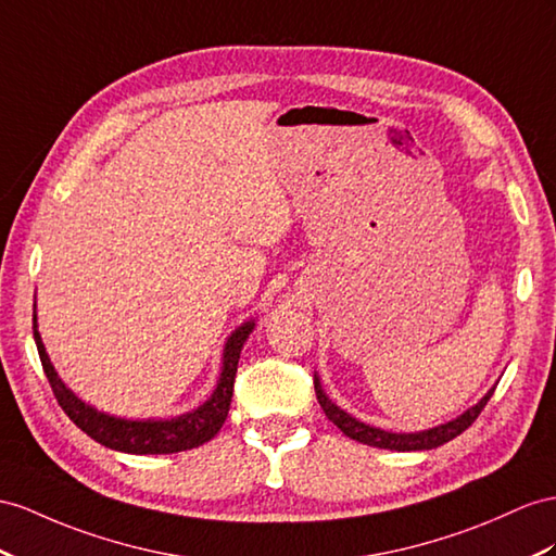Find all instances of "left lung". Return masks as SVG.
<instances>
[{
  "label": "left lung",
  "mask_w": 556,
  "mask_h": 556,
  "mask_svg": "<svg viewBox=\"0 0 556 556\" xmlns=\"http://www.w3.org/2000/svg\"><path fill=\"white\" fill-rule=\"evenodd\" d=\"M315 392H317V400L324 408L326 418H329L340 432H343L345 437L359 441V444H368V446H376V448H390V451H427V448H437L441 444H446V441L455 439L458 434H463L469 425H472L479 414L483 410V406L489 404L491 394L495 392L489 390V394L483 396V400L472 406L469 410H465V414L460 418H455L446 425H439V427H432V430H425V432H414V434H396V432H386V430H378V427H371L366 422H359L357 418H352L350 414H345L343 408H338L329 396L324 394L321 390V382L319 378H315Z\"/></svg>",
  "instance_id": "1"
}]
</instances>
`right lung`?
<instances>
[{"mask_svg":"<svg viewBox=\"0 0 556 556\" xmlns=\"http://www.w3.org/2000/svg\"><path fill=\"white\" fill-rule=\"evenodd\" d=\"M33 331H35V343L41 366H45V374L49 378V386L53 390V396L59 400L61 408L67 414L81 432H87L98 444L108 448L124 451V453H178L206 444L208 439L218 434L223 427L227 410H230L232 402V390H235V376H237V364L241 348H244L249 333L253 331V321H247L244 326L227 338L225 352H223V374L218 380V388L213 390L211 400L199 406L192 414H185L180 418L170 420H124V418H112L105 414H98L96 408L84 404L81 400L70 392L59 374L53 371L49 362V354L41 345V336L37 331V315H33Z\"/></svg>","mask_w":556,"mask_h":556,"instance_id":"1","label":"right lung"}]
</instances>
